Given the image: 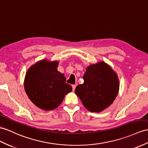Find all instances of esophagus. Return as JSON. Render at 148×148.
Here are the masks:
<instances>
[{"label":"esophagus","instance_id":"esophagus-1","mask_svg":"<svg viewBox=\"0 0 148 148\" xmlns=\"http://www.w3.org/2000/svg\"><path fill=\"white\" fill-rule=\"evenodd\" d=\"M76 86H77L76 85H72V88H73V91H75V88H76Z\"/></svg>","mask_w":148,"mask_h":148}]
</instances>
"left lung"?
<instances>
[{
  "mask_svg": "<svg viewBox=\"0 0 148 148\" xmlns=\"http://www.w3.org/2000/svg\"><path fill=\"white\" fill-rule=\"evenodd\" d=\"M84 82L75 88L83 105L92 112H99L113 103L119 88V80L112 69L104 62L86 68Z\"/></svg>",
  "mask_w": 148,
  "mask_h": 148,
  "instance_id": "obj_1",
  "label": "left lung"
}]
</instances>
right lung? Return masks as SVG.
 I'll list each match as a JSON object with an SVG mask.
<instances>
[{"instance_id":"obj_1","label":"right lung","mask_w":148,"mask_h":148,"mask_svg":"<svg viewBox=\"0 0 148 148\" xmlns=\"http://www.w3.org/2000/svg\"><path fill=\"white\" fill-rule=\"evenodd\" d=\"M58 64L42 60L31 66L25 77L26 93L32 102L41 109H56L72 90L64 75L58 71Z\"/></svg>"}]
</instances>
